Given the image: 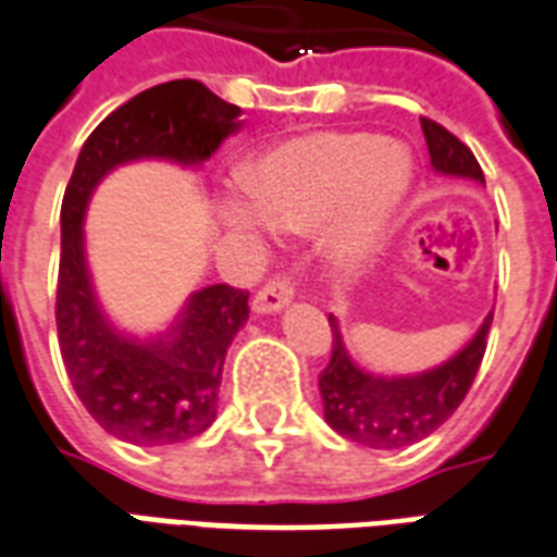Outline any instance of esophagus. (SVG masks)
I'll use <instances>...</instances> for the list:
<instances>
[{
  "label": "esophagus",
  "instance_id": "34e87169",
  "mask_svg": "<svg viewBox=\"0 0 557 557\" xmlns=\"http://www.w3.org/2000/svg\"><path fill=\"white\" fill-rule=\"evenodd\" d=\"M292 295H295V289H292V283L286 277L268 280L265 286L253 295V312H262V315H265V312L283 310L292 300Z\"/></svg>",
  "mask_w": 557,
  "mask_h": 557
}]
</instances>
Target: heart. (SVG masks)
<instances>
[{"label": "heart", "mask_w": 557, "mask_h": 557, "mask_svg": "<svg viewBox=\"0 0 557 557\" xmlns=\"http://www.w3.org/2000/svg\"><path fill=\"white\" fill-rule=\"evenodd\" d=\"M245 197L218 206L221 224L257 242L274 230L324 224V257L342 271L372 262L413 191L407 147L374 132L319 129L274 144L242 171Z\"/></svg>", "instance_id": "heart-1"}]
</instances>
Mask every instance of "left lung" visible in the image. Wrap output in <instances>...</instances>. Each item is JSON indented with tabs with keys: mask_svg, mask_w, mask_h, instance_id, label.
I'll list each match as a JSON object with an SVG mask.
<instances>
[{
	"mask_svg": "<svg viewBox=\"0 0 557 557\" xmlns=\"http://www.w3.org/2000/svg\"><path fill=\"white\" fill-rule=\"evenodd\" d=\"M422 132H425L431 168L436 174L484 183L481 164L460 138L428 117H422ZM327 321L333 331V351L331 362L319 374V393L327 425L360 446L401 448L434 434L467 398L478 366L487 351L493 312L455 357L440 362L436 369L401 374V377H383V374L360 369L345 348L339 321L333 315Z\"/></svg>",
	"mask_w": 557,
	"mask_h": 557,
	"instance_id": "left-lung-1",
	"label": "left lung"
}]
</instances>
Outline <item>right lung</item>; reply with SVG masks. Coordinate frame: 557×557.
I'll use <instances>...</instances> for the list:
<instances>
[{
  "label": "right lung",
  "instance_id": "right-lung-1",
  "mask_svg": "<svg viewBox=\"0 0 557 557\" xmlns=\"http://www.w3.org/2000/svg\"><path fill=\"white\" fill-rule=\"evenodd\" d=\"M242 109L197 79L141 90L90 132L61 203L55 324L73 389L97 422L135 446H174L215 422L230 342L247 321V292L215 283L185 300L159 336L121 333L102 312L88 259L85 209L102 176L138 159L206 162L242 126Z\"/></svg>",
  "mask_w": 557,
  "mask_h": 557
}]
</instances>
